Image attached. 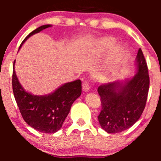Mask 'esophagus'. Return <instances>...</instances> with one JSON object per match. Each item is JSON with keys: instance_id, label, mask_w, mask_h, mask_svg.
<instances>
[{"instance_id": "34e87169", "label": "esophagus", "mask_w": 161, "mask_h": 161, "mask_svg": "<svg viewBox=\"0 0 161 161\" xmlns=\"http://www.w3.org/2000/svg\"><path fill=\"white\" fill-rule=\"evenodd\" d=\"M82 90L85 92H88L89 90H90V83L87 81H85L82 84Z\"/></svg>"}]
</instances>
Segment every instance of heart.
Segmentation results:
<instances>
[{"label": "heart", "mask_w": 161, "mask_h": 161, "mask_svg": "<svg viewBox=\"0 0 161 161\" xmlns=\"http://www.w3.org/2000/svg\"><path fill=\"white\" fill-rule=\"evenodd\" d=\"M115 45V41L111 38H104L102 39L101 40L99 43V46L101 49L103 50H108V49H111L114 47ZM118 53H119V55L121 56H124L127 53V50L125 47H120L118 49ZM110 71H105L103 74L100 75V78L102 79H104V78H108L110 76Z\"/></svg>", "instance_id": "heart-1"}]
</instances>
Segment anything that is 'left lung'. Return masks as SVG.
Returning <instances> with one entry per match:
<instances>
[{
    "label": "left lung",
    "mask_w": 161,
    "mask_h": 161,
    "mask_svg": "<svg viewBox=\"0 0 161 161\" xmlns=\"http://www.w3.org/2000/svg\"><path fill=\"white\" fill-rule=\"evenodd\" d=\"M136 61L138 71L131 79L98 87L102 108L98 121L107 132L118 133L129 129L139 119L145 108L150 77L141 48Z\"/></svg>",
    "instance_id": "obj_1"
}]
</instances>
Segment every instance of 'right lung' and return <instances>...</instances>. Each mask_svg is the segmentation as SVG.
Returning a JSON list of instances; mask_svg holds the SVG:
<instances>
[{"instance_id":"right-lung-1","label":"right lung","mask_w":161,"mask_h":161,"mask_svg":"<svg viewBox=\"0 0 161 161\" xmlns=\"http://www.w3.org/2000/svg\"><path fill=\"white\" fill-rule=\"evenodd\" d=\"M50 26V25H41L31 32L21 43L19 48L31 36ZM14 63L15 61L13 64L12 90L24 121L40 132L58 131L69 114L72 103L82 93L81 80L77 79L67 82L48 95H32L24 90L19 83L14 71Z\"/></svg>"}]
</instances>
